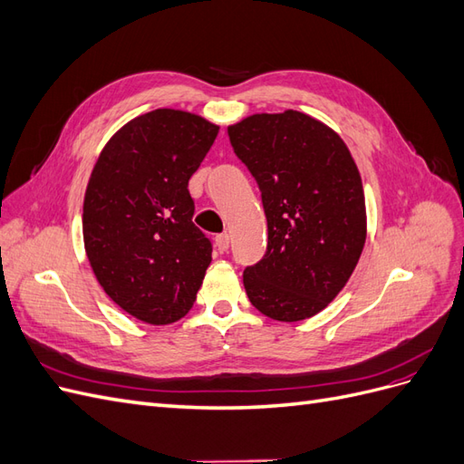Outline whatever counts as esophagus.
<instances>
[{"label": "esophagus", "mask_w": 464, "mask_h": 464, "mask_svg": "<svg viewBox=\"0 0 464 464\" xmlns=\"http://www.w3.org/2000/svg\"><path fill=\"white\" fill-rule=\"evenodd\" d=\"M217 249L220 251V254H224V251H228L230 247V234H220L217 236Z\"/></svg>", "instance_id": "1"}]
</instances>
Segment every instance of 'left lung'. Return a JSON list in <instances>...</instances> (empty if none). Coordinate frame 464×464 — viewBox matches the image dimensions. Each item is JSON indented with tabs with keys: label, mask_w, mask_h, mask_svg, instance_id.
<instances>
[{
	"label": "left lung",
	"mask_w": 464,
	"mask_h": 464,
	"mask_svg": "<svg viewBox=\"0 0 464 464\" xmlns=\"http://www.w3.org/2000/svg\"><path fill=\"white\" fill-rule=\"evenodd\" d=\"M228 137L266 217L265 256L244 271L247 298L278 321L312 317L343 290L366 242L354 159L327 125L294 110L249 116Z\"/></svg>",
	"instance_id": "8db88e82"
}]
</instances>
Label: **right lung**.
Instances as JSON below:
<instances>
[{
  "instance_id": "1",
  "label": "right lung",
  "mask_w": 464,
  "mask_h": 464,
  "mask_svg": "<svg viewBox=\"0 0 464 464\" xmlns=\"http://www.w3.org/2000/svg\"><path fill=\"white\" fill-rule=\"evenodd\" d=\"M218 128L181 110H152L110 139L82 205V237L98 283L150 325L184 317L213 254L191 217L188 184Z\"/></svg>"
}]
</instances>
